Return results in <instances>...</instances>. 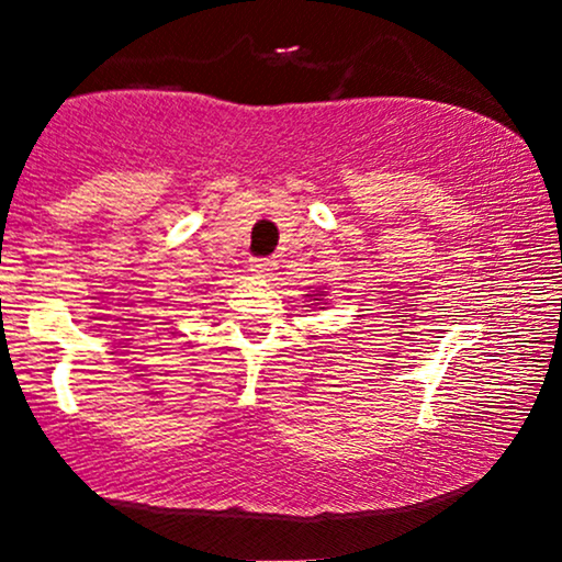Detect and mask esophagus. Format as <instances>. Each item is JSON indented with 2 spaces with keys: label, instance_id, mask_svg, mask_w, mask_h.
<instances>
[{
  "label": "esophagus",
  "instance_id": "1",
  "mask_svg": "<svg viewBox=\"0 0 562 562\" xmlns=\"http://www.w3.org/2000/svg\"><path fill=\"white\" fill-rule=\"evenodd\" d=\"M274 269H277L274 259H250V272H256L259 277L272 274Z\"/></svg>",
  "mask_w": 562,
  "mask_h": 562
}]
</instances>
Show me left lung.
Returning a JSON list of instances; mask_svg holds the SVG:
<instances>
[{
	"label": "left lung",
	"mask_w": 562,
	"mask_h": 562,
	"mask_svg": "<svg viewBox=\"0 0 562 562\" xmlns=\"http://www.w3.org/2000/svg\"><path fill=\"white\" fill-rule=\"evenodd\" d=\"M319 295H322V293H317V299H314V301H322V299H319Z\"/></svg>",
	"instance_id": "obj_1"
}]
</instances>
